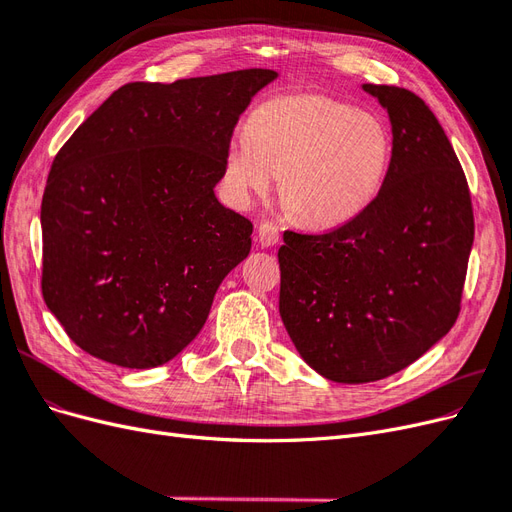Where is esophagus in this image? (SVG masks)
<instances>
[{
  "label": "esophagus",
  "instance_id": "34e87169",
  "mask_svg": "<svg viewBox=\"0 0 512 512\" xmlns=\"http://www.w3.org/2000/svg\"><path fill=\"white\" fill-rule=\"evenodd\" d=\"M258 241L265 245V247H271V245H275L277 241H280V230H277L275 224L262 222L258 226Z\"/></svg>",
  "mask_w": 512,
  "mask_h": 512
}]
</instances>
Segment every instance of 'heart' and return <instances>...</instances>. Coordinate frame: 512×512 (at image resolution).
<instances>
[{"label": "heart", "instance_id": "obj_1", "mask_svg": "<svg viewBox=\"0 0 512 512\" xmlns=\"http://www.w3.org/2000/svg\"><path fill=\"white\" fill-rule=\"evenodd\" d=\"M391 156V130L376 113L322 94H284L258 104L250 128L232 134L224 177L245 207L280 175L294 218L339 226L374 203Z\"/></svg>", "mask_w": 512, "mask_h": 512}]
</instances>
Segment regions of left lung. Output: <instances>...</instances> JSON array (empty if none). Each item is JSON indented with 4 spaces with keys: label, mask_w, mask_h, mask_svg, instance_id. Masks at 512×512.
<instances>
[{
    "label": "left lung",
    "mask_w": 512,
    "mask_h": 512,
    "mask_svg": "<svg viewBox=\"0 0 512 512\" xmlns=\"http://www.w3.org/2000/svg\"><path fill=\"white\" fill-rule=\"evenodd\" d=\"M363 89L393 130L380 194L331 230H284L277 252L292 344L344 384L393 376L451 331L474 241L468 179L431 108L404 87Z\"/></svg>",
    "instance_id": "obj_1"
}]
</instances>
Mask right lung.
I'll return each instance as SVG.
<instances>
[{
  "label": "right lung",
  "mask_w": 512,
  "mask_h": 512,
  "mask_svg": "<svg viewBox=\"0 0 512 512\" xmlns=\"http://www.w3.org/2000/svg\"><path fill=\"white\" fill-rule=\"evenodd\" d=\"M275 76L128 83L57 151L40 209V286L81 350L147 369L203 329L254 228L213 188L241 113Z\"/></svg>",
  "instance_id": "right-lung-1"
}]
</instances>
